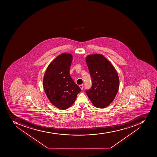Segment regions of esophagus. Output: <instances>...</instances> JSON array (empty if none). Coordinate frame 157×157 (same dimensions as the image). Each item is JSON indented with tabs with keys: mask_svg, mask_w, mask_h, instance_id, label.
I'll return each instance as SVG.
<instances>
[{
	"mask_svg": "<svg viewBox=\"0 0 157 157\" xmlns=\"http://www.w3.org/2000/svg\"><path fill=\"white\" fill-rule=\"evenodd\" d=\"M79 87H80V89H82V90L83 88V84H82V85H79Z\"/></svg>",
	"mask_w": 157,
	"mask_h": 157,
	"instance_id": "obj_1",
	"label": "esophagus"
}]
</instances>
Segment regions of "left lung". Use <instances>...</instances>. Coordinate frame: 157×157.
<instances>
[{"mask_svg": "<svg viewBox=\"0 0 157 157\" xmlns=\"http://www.w3.org/2000/svg\"><path fill=\"white\" fill-rule=\"evenodd\" d=\"M85 60L92 82L86 94L95 107L106 108L117 94L119 87L117 72L111 62L101 54L88 55Z\"/></svg>", "mask_w": 157, "mask_h": 157, "instance_id": "8db88e82", "label": "left lung"}]
</instances>
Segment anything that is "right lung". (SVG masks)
Segmentation results:
<instances>
[{
    "instance_id": "right-lung-1",
    "label": "right lung",
    "mask_w": 157,
    "mask_h": 157,
    "mask_svg": "<svg viewBox=\"0 0 157 157\" xmlns=\"http://www.w3.org/2000/svg\"><path fill=\"white\" fill-rule=\"evenodd\" d=\"M73 60L70 53H63L49 63L44 73L43 87L52 105L60 109L70 108L81 91L70 75Z\"/></svg>"
}]
</instances>
